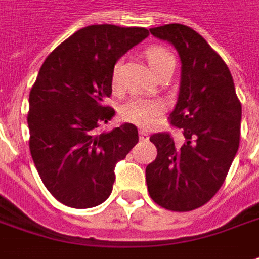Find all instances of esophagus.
<instances>
[{
    "label": "esophagus",
    "mask_w": 259,
    "mask_h": 259,
    "mask_svg": "<svg viewBox=\"0 0 259 259\" xmlns=\"http://www.w3.org/2000/svg\"><path fill=\"white\" fill-rule=\"evenodd\" d=\"M139 137H140V140H149V133L144 132V130H140L139 132Z\"/></svg>",
    "instance_id": "34e87169"
}]
</instances>
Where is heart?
<instances>
[{"label":"heart","mask_w":259,"mask_h":259,"mask_svg":"<svg viewBox=\"0 0 259 259\" xmlns=\"http://www.w3.org/2000/svg\"><path fill=\"white\" fill-rule=\"evenodd\" d=\"M146 59L156 75H159L161 70L170 66H176L174 56L163 47H152L147 49ZM119 69H120V62H116L112 70V85L115 89L119 88ZM163 112H164V103L161 100L135 96L124 103L122 116L124 120L135 123L140 127H149L154 122V119Z\"/></svg>","instance_id":"obj_1"}]
</instances>
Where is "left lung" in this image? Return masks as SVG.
<instances>
[{
  "label": "left lung",
  "instance_id": "1",
  "mask_svg": "<svg viewBox=\"0 0 259 259\" xmlns=\"http://www.w3.org/2000/svg\"><path fill=\"white\" fill-rule=\"evenodd\" d=\"M150 32L180 56V92L170 123L183 130L186 143L176 146L170 133L150 137L157 157L146 167L147 190L166 210H196L215 196L238 152L241 102L228 66L200 33L181 24Z\"/></svg>",
  "mask_w": 259,
  "mask_h": 259
}]
</instances>
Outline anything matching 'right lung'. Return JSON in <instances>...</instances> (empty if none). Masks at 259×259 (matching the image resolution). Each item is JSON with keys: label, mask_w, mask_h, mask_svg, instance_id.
Returning a JSON list of instances; mask_svg holds the SVG:
<instances>
[{"label": "right lung", "mask_w": 259, "mask_h": 259, "mask_svg": "<svg viewBox=\"0 0 259 259\" xmlns=\"http://www.w3.org/2000/svg\"><path fill=\"white\" fill-rule=\"evenodd\" d=\"M149 36L146 28L91 25L56 47L29 92V150L48 191L72 208H91L110 196L117 161L139 142L124 123L100 133L115 110L112 95L117 59Z\"/></svg>", "instance_id": "1"}]
</instances>
